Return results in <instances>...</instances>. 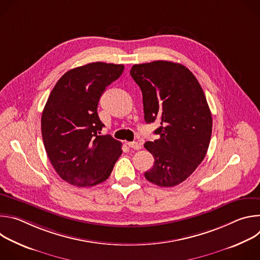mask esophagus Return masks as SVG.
I'll list each match as a JSON object with an SVG mask.
<instances>
[{
	"label": "esophagus",
	"instance_id": "34e87169",
	"mask_svg": "<svg viewBox=\"0 0 260 260\" xmlns=\"http://www.w3.org/2000/svg\"><path fill=\"white\" fill-rule=\"evenodd\" d=\"M126 144L128 145V147L132 148V149H135V150H139V149H141V148H142V145L140 143H138V142H128Z\"/></svg>",
	"mask_w": 260,
	"mask_h": 260
}]
</instances>
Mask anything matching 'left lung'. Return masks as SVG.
<instances>
[{
  "label": "left lung",
  "mask_w": 260,
  "mask_h": 260,
  "mask_svg": "<svg viewBox=\"0 0 260 260\" xmlns=\"http://www.w3.org/2000/svg\"><path fill=\"white\" fill-rule=\"evenodd\" d=\"M131 76L143 94L144 118L157 120L158 139L144 147L154 157L145 178L160 187L186 180L205 158L212 135V115L198 79L185 66L155 60L134 64Z\"/></svg>",
  "instance_id": "obj_1"
}]
</instances>
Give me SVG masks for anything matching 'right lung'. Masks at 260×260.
I'll list each match as a JSON object with an SVG mask.
<instances>
[{"mask_svg":"<svg viewBox=\"0 0 260 260\" xmlns=\"http://www.w3.org/2000/svg\"><path fill=\"white\" fill-rule=\"evenodd\" d=\"M123 70V64L102 61L72 69L49 94L41 118L44 147L56 173L72 185L86 187L106 181L122 153L119 141L101 135L105 125L98 105Z\"/></svg>","mask_w":260,"mask_h":260,"instance_id":"obj_1","label":"right lung"}]
</instances>
